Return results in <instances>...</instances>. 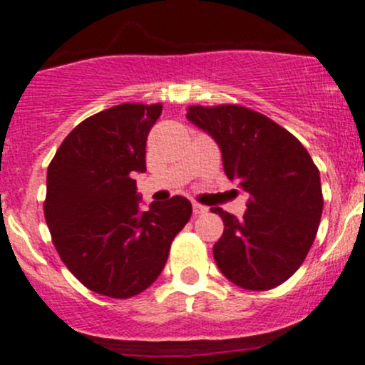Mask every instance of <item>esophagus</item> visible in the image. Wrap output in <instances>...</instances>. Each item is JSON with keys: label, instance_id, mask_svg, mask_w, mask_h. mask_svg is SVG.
<instances>
[{"label": "esophagus", "instance_id": "obj_1", "mask_svg": "<svg viewBox=\"0 0 365 365\" xmlns=\"http://www.w3.org/2000/svg\"><path fill=\"white\" fill-rule=\"evenodd\" d=\"M192 210H194V215H203V213L208 212V206H203L200 203H194L192 205Z\"/></svg>", "mask_w": 365, "mask_h": 365}]
</instances>
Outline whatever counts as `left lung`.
I'll use <instances>...</instances> for the list:
<instances>
[{
    "label": "left lung",
    "mask_w": 365,
    "mask_h": 365,
    "mask_svg": "<svg viewBox=\"0 0 365 365\" xmlns=\"http://www.w3.org/2000/svg\"><path fill=\"white\" fill-rule=\"evenodd\" d=\"M187 118L215 139L226 176L249 194L242 219L212 208L224 222L213 245L217 267L244 289L282 284L304 263L318 233V168L295 135L244 106H190Z\"/></svg>",
    "instance_id": "1"
}]
</instances>
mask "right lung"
<instances>
[{"label": "right lung", "mask_w": 365, "mask_h": 365, "mask_svg": "<svg viewBox=\"0 0 365 365\" xmlns=\"http://www.w3.org/2000/svg\"><path fill=\"white\" fill-rule=\"evenodd\" d=\"M160 104H120L81 121L47 168L43 213L65 267L88 289L130 298L159 277L192 215L182 196L139 210L135 173Z\"/></svg>", "instance_id": "obj_1"}]
</instances>
